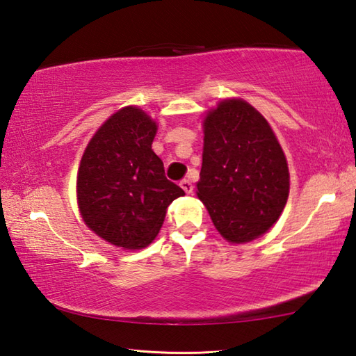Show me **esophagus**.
<instances>
[{"mask_svg": "<svg viewBox=\"0 0 356 356\" xmlns=\"http://www.w3.org/2000/svg\"><path fill=\"white\" fill-rule=\"evenodd\" d=\"M179 186H181V189L186 192V194H192V192H194V186H192L189 179H181V181H179Z\"/></svg>", "mask_w": 356, "mask_h": 356, "instance_id": "34e87169", "label": "esophagus"}]
</instances>
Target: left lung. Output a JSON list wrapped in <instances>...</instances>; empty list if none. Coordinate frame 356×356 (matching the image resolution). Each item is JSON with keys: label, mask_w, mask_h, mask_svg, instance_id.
Masks as SVG:
<instances>
[{"label": "left lung", "mask_w": 356, "mask_h": 356, "mask_svg": "<svg viewBox=\"0 0 356 356\" xmlns=\"http://www.w3.org/2000/svg\"><path fill=\"white\" fill-rule=\"evenodd\" d=\"M197 195L234 244L264 234L288 202L289 170L269 123L242 99H225L204 120Z\"/></svg>", "instance_id": "8db88e82"}]
</instances>
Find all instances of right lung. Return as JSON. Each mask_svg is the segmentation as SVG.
Segmentation results:
<instances>
[{
    "instance_id": "right-lung-1",
    "label": "right lung",
    "mask_w": 356,
    "mask_h": 356,
    "mask_svg": "<svg viewBox=\"0 0 356 356\" xmlns=\"http://www.w3.org/2000/svg\"><path fill=\"white\" fill-rule=\"evenodd\" d=\"M156 123L128 106L106 120L87 145L78 172L86 225L123 248H142L159 233L165 209L184 191L165 178L152 149Z\"/></svg>"
}]
</instances>
